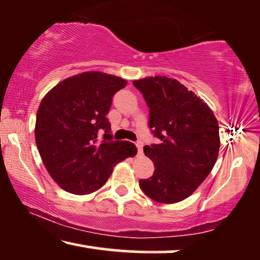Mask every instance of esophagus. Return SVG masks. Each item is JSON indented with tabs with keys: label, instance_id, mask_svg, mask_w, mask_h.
I'll use <instances>...</instances> for the list:
<instances>
[{
	"label": "esophagus",
	"instance_id": "1",
	"mask_svg": "<svg viewBox=\"0 0 260 260\" xmlns=\"http://www.w3.org/2000/svg\"><path fill=\"white\" fill-rule=\"evenodd\" d=\"M136 147H137V150H138V154L139 155L143 154V144L141 142L136 143Z\"/></svg>",
	"mask_w": 260,
	"mask_h": 260
}]
</instances>
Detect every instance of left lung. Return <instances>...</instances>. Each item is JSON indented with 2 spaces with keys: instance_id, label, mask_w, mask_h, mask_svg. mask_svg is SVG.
Returning a JSON list of instances; mask_svg holds the SVG:
<instances>
[{
  "instance_id": "left-lung-1",
  "label": "left lung",
  "mask_w": 260,
  "mask_h": 260,
  "mask_svg": "<svg viewBox=\"0 0 260 260\" xmlns=\"http://www.w3.org/2000/svg\"><path fill=\"white\" fill-rule=\"evenodd\" d=\"M150 108L149 126L160 144L144 146L155 170L139 180L147 197L160 203L182 201L205 181L217 160L218 123L202 99L178 80L147 77L134 80Z\"/></svg>"
}]
</instances>
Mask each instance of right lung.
<instances>
[{"instance_id": "1", "label": "right lung", "mask_w": 260, "mask_h": 260, "mask_svg": "<svg viewBox=\"0 0 260 260\" xmlns=\"http://www.w3.org/2000/svg\"><path fill=\"white\" fill-rule=\"evenodd\" d=\"M126 80L102 72H83L62 80L39 105L35 138L51 178L72 194L93 193L114 167L137 152L135 144L113 141L106 117L114 94ZM103 132L104 141L97 142Z\"/></svg>"}]
</instances>
